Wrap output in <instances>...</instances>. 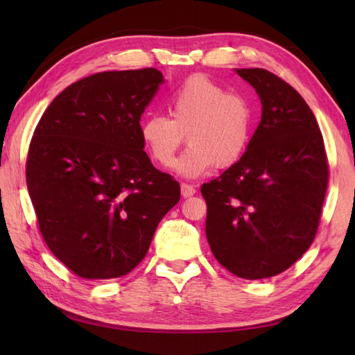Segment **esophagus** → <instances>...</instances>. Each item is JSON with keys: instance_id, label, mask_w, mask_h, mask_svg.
Segmentation results:
<instances>
[{"instance_id": "1", "label": "esophagus", "mask_w": 355, "mask_h": 355, "mask_svg": "<svg viewBox=\"0 0 355 355\" xmlns=\"http://www.w3.org/2000/svg\"><path fill=\"white\" fill-rule=\"evenodd\" d=\"M197 192L195 191V187L192 184H187V183H182V195L184 198H189L192 195Z\"/></svg>"}]
</instances>
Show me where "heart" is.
Here are the masks:
<instances>
[{"label": "heart", "instance_id": "heart-1", "mask_svg": "<svg viewBox=\"0 0 355 355\" xmlns=\"http://www.w3.org/2000/svg\"><path fill=\"white\" fill-rule=\"evenodd\" d=\"M168 108L171 119L149 114L140 125L141 140L163 168L175 162L184 134L189 146L177 169L187 177L206 173L215 164L229 168L244 155L253 130V110L244 96L225 93L206 74H192L168 96Z\"/></svg>", "mask_w": 355, "mask_h": 355}]
</instances>
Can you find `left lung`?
Instances as JSON below:
<instances>
[{
  "mask_svg": "<svg viewBox=\"0 0 355 355\" xmlns=\"http://www.w3.org/2000/svg\"><path fill=\"white\" fill-rule=\"evenodd\" d=\"M236 73L258 93L262 117L247 150L201 186L216 261L243 279L290 268L314 241L328 187L320 128L304 97L263 69Z\"/></svg>",
  "mask_w": 355,
  "mask_h": 355,
  "instance_id": "8db88e82",
  "label": "left lung"
}]
</instances>
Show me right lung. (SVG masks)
<instances>
[{
    "mask_svg": "<svg viewBox=\"0 0 355 355\" xmlns=\"http://www.w3.org/2000/svg\"><path fill=\"white\" fill-rule=\"evenodd\" d=\"M163 74L103 71L55 97L28 146L26 180L51 253L84 279L130 273L148 253L180 184L143 150L140 117Z\"/></svg>",
    "mask_w": 355,
    "mask_h": 355,
    "instance_id": "obj_1",
    "label": "right lung"
}]
</instances>
